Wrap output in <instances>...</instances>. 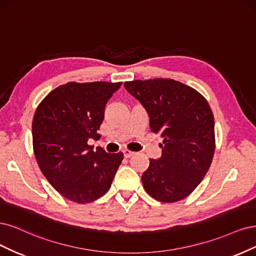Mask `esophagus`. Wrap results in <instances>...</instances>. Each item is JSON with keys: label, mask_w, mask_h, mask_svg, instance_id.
Wrapping results in <instances>:
<instances>
[{"label": "esophagus", "mask_w": 256, "mask_h": 256, "mask_svg": "<svg viewBox=\"0 0 256 256\" xmlns=\"http://www.w3.org/2000/svg\"><path fill=\"white\" fill-rule=\"evenodd\" d=\"M123 155H124V158H130V156L135 155V152H132V151H128V150H124V151H123Z\"/></svg>", "instance_id": "34e87169"}]
</instances>
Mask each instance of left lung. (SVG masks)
I'll list each match as a JSON object with an SVG mask.
<instances>
[{"instance_id": "obj_1", "label": "left lung", "mask_w": 256, "mask_h": 256, "mask_svg": "<svg viewBox=\"0 0 256 256\" xmlns=\"http://www.w3.org/2000/svg\"><path fill=\"white\" fill-rule=\"evenodd\" d=\"M144 107L150 128L164 138L162 156L150 160L142 180L155 200L173 203L190 194L208 173L215 152V122L205 98L180 82H126Z\"/></svg>"}]
</instances>
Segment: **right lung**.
Segmentation results:
<instances>
[{"mask_svg":"<svg viewBox=\"0 0 256 256\" xmlns=\"http://www.w3.org/2000/svg\"><path fill=\"white\" fill-rule=\"evenodd\" d=\"M122 83H74L55 88L38 105L32 126L38 166L62 196L90 203L104 196L123 160L87 142L96 139L105 105Z\"/></svg>","mask_w":256,"mask_h":256,"instance_id":"add662e5","label":"right lung"}]
</instances>
